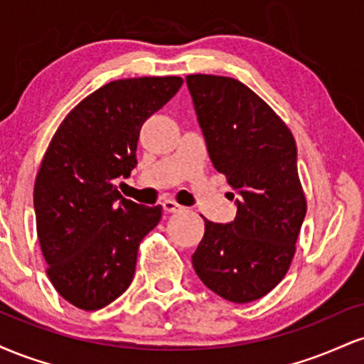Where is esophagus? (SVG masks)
<instances>
[{
  "label": "esophagus",
  "mask_w": 364,
  "mask_h": 364,
  "mask_svg": "<svg viewBox=\"0 0 364 364\" xmlns=\"http://www.w3.org/2000/svg\"><path fill=\"white\" fill-rule=\"evenodd\" d=\"M162 207H164V210L169 212V214H173V212H179L185 208L183 205H179L178 202H174V200H164V202H162Z\"/></svg>",
  "instance_id": "1"
}]
</instances>
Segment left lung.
Returning <instances> with one entry per match:
<instances>
[{
    "instance_id": "1",
    "label": "left lung",
    "mask_w": 364,
    "mask_h": 364,
    "mask_svg": "<svg viewBox=\"0 0 364 364\" xmlns=\"http://www.w3.org/2000/svg\"><path fill=\"white\" fill-rule=\"evenodd\" d=\"M186 85L208 156L236 190L237 208L232 223L205 219V235L191 257L193 269L220 298L255 301L289 270L306 215L294 136L240 80L188 75Z\"/></svg>"
}]
</instances>
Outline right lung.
Listing matches in <instances>:
<instances>
[{"label": "right lung", "mask_w": 364, "mask_h": 364, "mask_svg": "<svg viewBox=\"0 0 364 364\" xmlns=\"http://www.w3.org/2000/svg\"><path fill=\"white\" fill-rule=\"evenodd\" d=\"M181 83H106L68 112L46 150L34 186L37 236L54 289L80 310H101L128 289L140 241L161 220V205L123 198L116 179L136 168L141 124Z\"/></svg>", "instance_id": "right-lung-1"}]
</instances>
